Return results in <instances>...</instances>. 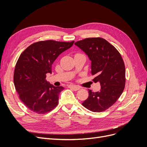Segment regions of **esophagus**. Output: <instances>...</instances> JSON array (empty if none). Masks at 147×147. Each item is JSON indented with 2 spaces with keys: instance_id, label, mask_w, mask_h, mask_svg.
<instances>
[{
  "instance_id": "esophagus-1",
  "label": "esophagus",
  "mask_w": 147,
  "mask_h": 147,
  "mask_svg": "<svg viewBox=\"0 0 147 147\" xmlns=\"http://www.w3.org/2000/svg\"><path fill=\"white\" fill-rule=\"evenodd\" d=\"M68 88L72 89V90H74V91H78L80 90V88L79 86H75V85H71V84H70V85L68 86Z\"/></svg>"
}]
</instances>
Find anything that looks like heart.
Instances as JSON below:
<instances>
[{"mask_svg":"<svg viewBox=\"0 0 147 147\" xmlns=\"http://www.w3.org/2000/svg\"><path fill=\"white\" fill-rule=\"evenodd\" d=\"M76 55H79V54H78H78H76Z\"/></svg>","mask_w":147,"mask_h":147,"instance_id":"b5f03b06","label":"heart"}]
</instances>
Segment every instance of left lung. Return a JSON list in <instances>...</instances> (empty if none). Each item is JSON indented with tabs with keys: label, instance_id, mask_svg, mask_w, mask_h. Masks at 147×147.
I'll return each instance as SVG.
<instances>
[{
	"label": "left lung",
	"instance_id": "left-lung-1",
	"mask_svg": "<svg viewBox=\"0 0 147 147\" xmlns=\"http://www.w3.org/2000/svg\"><path fill=\"white\" fill-rule=\"evenodd\" d=\"M91 61L94 82H99L100 90H89V96L82 105L93 112H102L119 99L125 87V65L119 51L100 37L86 38L75 43Z\"/></svg>",
	"mask_w": 147,
	"mask_h": 147
}]
</instances>
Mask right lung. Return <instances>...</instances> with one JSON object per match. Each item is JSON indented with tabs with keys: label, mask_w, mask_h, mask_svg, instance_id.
I'll return each instance as SVG.
<instances>
[{
	"label": "right lung",
	"mask_w": 147,
	"mask_h": 147,
	"mask_svg": "<svg viewBox=\"0 0 147 147\" xmlns=\"http://www.w3.org/2000/svg\"><path fill=\"white\" fill-rule=\"evenodd\" d=\"M74 43L51 40L40 41L29 46L20 56L13 82L20 99L33 112L45 114L58 104L59 95L64 88L49 83L46 75L51 74L54 61Z\"/></svg>",
	"instance_id": "add662e5"
}]
</instances>
